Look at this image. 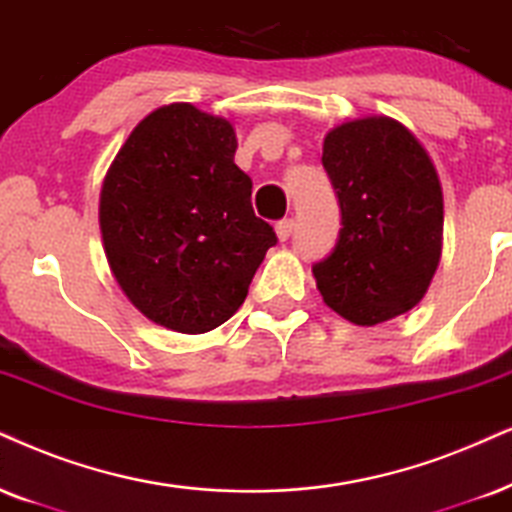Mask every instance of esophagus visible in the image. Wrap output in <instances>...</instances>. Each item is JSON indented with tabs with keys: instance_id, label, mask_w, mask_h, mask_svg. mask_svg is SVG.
<instances>
[{
	"instance_id": "obj_1",
	"label": "esophagus",
	"mask_w": 512,
	"mask_h": 512,
	"mask_svg": "<svg viewBox=\"0 0 512 512\" xmlns=\"http://www.w3.org/2000/svg\"><path fill=\"white\" fill-rule=\"evenodd\" d=\"M293 229H295V222L293 219H283V222H278L276 224V236H278V241H288L290 236H293Z\"/></svg>"
}]
</instances>
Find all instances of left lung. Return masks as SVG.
<instances>
[{
    "mask_svg": "<svg viewBox=\"0 0 512 512\" xmlns=\"http://www.w3.org/2000/svg\"><path fill=\"white\" fill-rule=\"evenodd\" d=\"M321 160L342 210L338 243L312 269L323 302L357 326L406 314L428 293L442 257L435 163L416 134L387 115L333 127Z\"/></svg>",
    "mask_w": 512,
    "mask_h": 512,
    "instance_id": "1",
    "label": "left lung"
}]
</instances>
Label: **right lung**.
<instances>
[{"label": "right lung", "mask_w": 512, "mask_h": 512, "mask_svg": "<svg viewBox=\"0 0 512 512\" xmlns=\"http://www.w3.org/2000/svg\"><path fill=\"white\" fill-rule=\"evenodd\" d=\"M234 125L193 103L155 108L108 167L99 226L108 267L148 321L198 335L238 312L276 234L252 212Z\"/></svg>", "instance_id": "1"}]
</instances>
